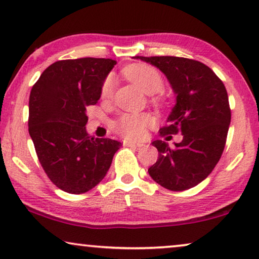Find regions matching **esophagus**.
Listing matches in <instances>:
<instances>
[{
	"label": "esophagus",
	"mask_w": 259,
	"mask_h": 259,
	"mask_svg": "<svg viewBox=\"0 0 259 259\" xmlns=\"http://www.w3.org/2000/svg\"><path fill=\"white\" fill-rule=\"evenodd\" d=\"M123 145H125V146H130V147H143L144 143H136V141L125 140L123 141Z\"/></svg>",
	"instance_id": "obj_1"
}]
</instances>
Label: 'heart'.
Here are the masks:
<instances>
[{"mask_svg": "<svg viewBox=\"0 0 259 259\" xmlns=\"http://www.w3.org/2000/svg\"><path fill=\"white\" fill-rule=\"evenodd\" d=\"M123 75L131 82L137 84L148 94L157 93L162 88V77L153 67L136 63L123 69ZM114 81L107 77L101 87V97L108 99L112 95ZM152 123V116L148 113H123L112 123L113 130L127 139H140L144 137L147 126Z\"/></svg>", "mask_w": 259, "mask_h": 259, "instance_id": "heart-1", "label": "heart"}]
</instances>
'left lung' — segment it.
<instances>
[{"label":"left lung","mask_w":259,"mask_h":259,"mask_svg":"<svg viewBox=\"0 0 259 259\" xmlns=\"http://www.w3.org/2000/svg\"><path fill=\"white\" fill-rule=\"evenodd\" d=\"M151 63L167 77L177 102L160 128V136L183 134L169 147L166 141L152 143L158 160L148 168L154 182L171 191L198 185L212 172L224 151L231 121L229 97L223 81L206 65L178 56H134Z\"/></svg>","instance_id":"left-lung-1"}]
</instances>
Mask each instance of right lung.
<instances>
[{"instance_id": "add662e5", "label": "right lung", "mask_w": 259, "mask_h": 259, "mask_svg": "<svg viewBox=\"0 0 259 259\" xmlns=\"http://www.w3.org/2000/svg\"><path fill=\"white\" fill-rule=\"evenodd\" d=\"M116 63L112 59L61 60L46 68L31 88L28 130L38 161L52 183L73 194L84 193L105 178L118 140L90 137L86 108Z\"/></svg>"}]
</instances>
